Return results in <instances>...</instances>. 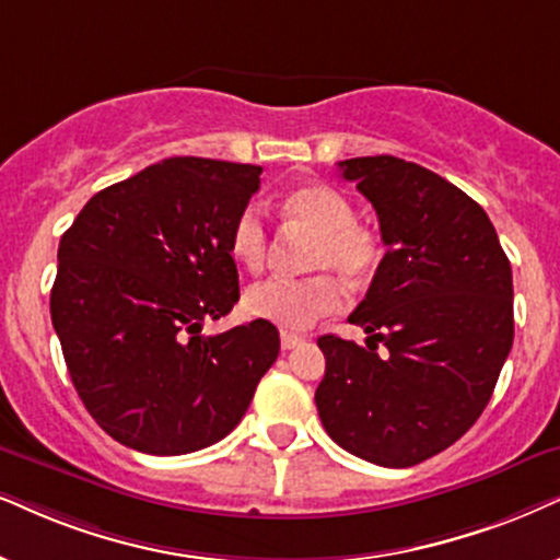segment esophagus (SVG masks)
<instances>
[{
  "instance_id": "esophagus-1",
  "label": "esophagus",
  "mask_w": 560,
  "mask_h": 560,
  "mask_svg": "<svg viewBox=\"0 0 560 560\" xmlns=\"http://www.w3.org/2000/svg\"><path fill=\"white\" fill-rule=\"evenodd\" d=\"M304 341V336H300V332H292V330H281V349L284 351H292L296 349Z\"/></svg>"
}]
</instances>
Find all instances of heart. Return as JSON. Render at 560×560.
I'll return each instance as SVG.
<instances>
[{"label":"heart","mask_w":560,"mask_h":560,"mask_svg":"<svg viewBox=\"0 0 560 560\" xmlns=\"http://www.w3.org/2000/svg\"><path fill=\"white\" fill-rule=\"evenodd\" d=\"M284 217L296 228L315 232L307 253V268L317 271L304 279H266L247 289L245 313L287 330L310 328L317 317L336 313L343 304V289L336 276L349 284H364L385 258L377 232L357 222L349 198L328 186H302L284 198ZM230 253L247 271H258L268 253L264 209L247 203L232 222Z\"/></svg>","instance_id":"heart-1"}]
</instances>
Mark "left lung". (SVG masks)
<instances>
[{"instance_id":"8db88e82","label":"left lung","mask_w":560,"mask_h":560,"mask_svg":"<svg viewBox=\"0 0 560 560\" xmlns=\"http://www.w3.org/2000/svg\"><path fill=\"white\" fill-rule=\"evenodd\" d=\"M338 167L377 211L387 253L349 317L366 346L317 338V413L338 447L410 468L455 444L491 400L514 341L512 266L486 211L442 175L390 154Z\"/></svg>"}]
</instances>
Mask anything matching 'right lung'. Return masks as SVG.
Returning a JSON list of instances; mask_svg holds the SVG:
<instances>
[{"mask_svg": "<svg viewBox=\"0 0 560 560\" xmlns=\"http://www.w3.org/2000/svg\"><path fill=\"white\" fill-rule=\"evenodd\" d=\"M260 173L162 160L92 196L61 235L54 330L84 408L126 447L186 455L219 442L279 357L266 320L201 332L240 300L230 230Z\"/></svg>", "mask_w": 560, "mask_h": 560, "instance_id": "obj_1", "label": "right lung"}]
</instances>
